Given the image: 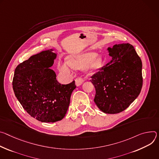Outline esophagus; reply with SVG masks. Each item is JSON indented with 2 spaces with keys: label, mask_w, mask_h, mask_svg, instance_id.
Wrapping results in <instances>:
<instances>
[{
  "label": "esophagus",
  "mask_w": 159,
  "mask_h": 159,
  "mask_svg": "<svg viewBox=\"0 0 159 159\" xmlns=\"http://www.w3.org/2000/svg\"><path fill=\"white\" fill-rule=\"evenodd\" d=\"M83 81H84V80L80 77H78V78L75 79V84L77 86H80L83 83Z\"/></svg>",
  "instance_id": "1"
}]
</instances>
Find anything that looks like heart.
<instances>
[{"instance_id": "obj_1", "label": "heart", "mask_w": 159, "mask_h": 159, "mask_svg": "<svg viewBox=\"0 0 159 159\" xmlns=\"http://www.w3.org/2000/svg\"><path fill=\"white\" fill-rule=\"evenodd\" d=\"M95 52H90L84 54L75 55L69 58L68 62H61L59 66L60 71L66 75H70L71 73V67L75 69H80L87 66L90 72H93L102 67L103 64V59L101 56H97Z\"/></svg>"}]
</instances>
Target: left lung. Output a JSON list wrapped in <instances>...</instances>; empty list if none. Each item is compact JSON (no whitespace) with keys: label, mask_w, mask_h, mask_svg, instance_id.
<instances>
[{"label":"left lung","mask_w":159,"mask_h":159,"mask_svg":"<svg viewBox=\"0 0 159 159\" xmlns=\"http://www.w3.org/2000/svg\"><path fill=\"white\" fill-rule=\"evenodd\" d=\"M112 60L91 78L96 93L94 102L106 114L127 109L138 97L143 85L142 62L133 46L116 44L108 47Z\"/></svg>","instance_id":"obj_1"}]
</instances>
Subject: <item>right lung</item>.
Masks as SVG:
<instances>
[{
    "instance_id": "right-lung-1",
    "label": "right lung",
    "mask_w": 159,
    "mask_h": 159,
    "mask_svg": "<svg viewBox=\"0 0 159 159\" xmlns=\"http://www.w3.org/2000/svg\"><path fill=\"white\" fill-rule=\"evenodd\" d=\"M53 50L42 51L20 64L12 80L15 96L23 109L43 122H54L64 117L76 89L75 81L59 83L56 73L49 68L57 57Z\"/></svg>"
}]
</instances>
